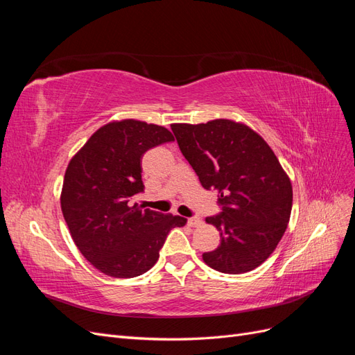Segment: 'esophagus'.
I'll return each instance as SVG.
<instances>
[{
    "instance_id": "34e87169",
    "label": "esophagus",
    "mask_w": 355,
    "mask_h": 355,
    "mask_svg": "<svg viewBox=\"0 0 355 355\" xmlns=\"http://www.w3.org/2000/svg\"><path fill=\"white\" fill-rule=\"evenodd\" d=\"M188 225H189V227H198V225H201V219L197 218V216L189 218L188 219Z\"/></svg>"
}]
</instances>
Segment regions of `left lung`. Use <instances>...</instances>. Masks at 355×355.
<instances>
[{"instance_id": "left-lung-1", "label": "left lung", "mask_w": 355, "mask_h": 355, "mask_svg": "<svg viewBox=\"0 0 355 355\" xmlns=\"http://www.w3.org/2000/svg\"><path fill=\"white\" fill-rule=\"evenodd\" d=\"M178 145L204 189L218 192L220 213L206 218L220 244L202 261L223 274L263 263L280 243L292 211L288 176L263 139L244 124L213 120L171 124Z\"/></svg>"}]
</instances>
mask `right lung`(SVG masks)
<instances>
[{
    "instance_id": "1",
    "label": "right lung",
    "mask_w": 355,
    "mask_h": 355,
    "mask_svg": "<svg viewBox=\"0 0 355 355\" xmlns=\"http://www.w3.org/2000/svg\"><path fill=\"white\" fill-rule=\"evenodd\" d=\"M175 141L167 128L136 120L101 127L69 161L60 206L71 237L94 268L115 278L142 275L155 265L171 228L185 218L132 206L144 192L142 157Z\"/></svg>"
}]
</instances>
